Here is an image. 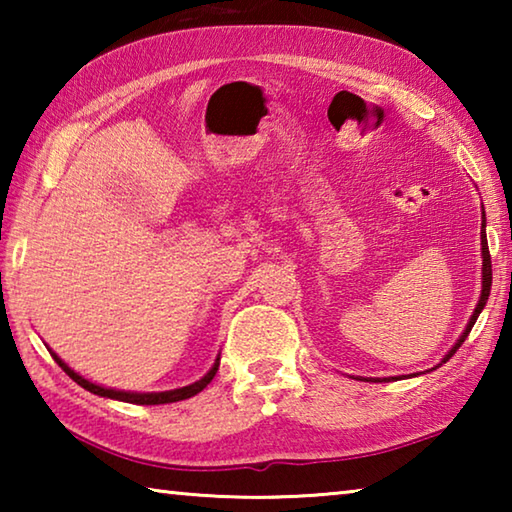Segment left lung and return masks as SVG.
Returning <instances> with one entry per match:
<instances>
[{"mask_svg": "<svg viewBox=\"0 0 512 512\" xmlns=\"http://www.w3.org/2000/svg\"><path fill=\"white\" fill-rule=\"evenodd\" d=\"M481 250H483V289H481V298H479V305H476V309H474V314H472V318H470V323H467V327H465V332L461 334V339L456 341V345L452 350H449L447 354H445V359H443V363L445 361H449L456 354V350L461 348L463 345V341L467 339V334L472 332V327H474V323H476V318H479V314H481V309L485 307V302H488V296H490V287H492V262H490V250H488V239H485V221H483V232H481ZM391 379V377H388ZM395 379V377H393ZM375 381H379V379H375ZM381 381H386V379H381Z\"/></svg>", "mask_w": 512, "mask_h": 512, "instance_id": "1", "label": "left lung"}]
</instances>
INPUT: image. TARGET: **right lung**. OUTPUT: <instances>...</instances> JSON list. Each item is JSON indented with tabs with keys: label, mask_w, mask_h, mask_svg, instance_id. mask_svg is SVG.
<instances>
[{
	"label": "right lung",
	"mask_w": 512,
	"mask_h": 512,
	"mask_svg": "<svg viewBox=\"0 0 512 512\" xmlns=\"http://www.w3.org/2000/svg\"><path fill=\"white\" fill-rule=\"evenodd\" d=\"M51 357H54V361L58 363L60 368H63L69 377H72L76 384L83 386L85 391H90L94 395H101V397H110V400H119V402H131V404H169V402H180V400H187V397H194L196 393H201L203 388L210 384V381L214 379L216 370H219V359H216V363L212 366V370L207 372V375L203 379L194 381L192 386H185V388H176V391H164V393H126V391H112V388H103V386H97L92 384V381L83 379L81 375H76V372L67 366V363L60 361L54 352H51Z\"/></svg>",
	"instance_id": "add662e5"
}]
</instances>
